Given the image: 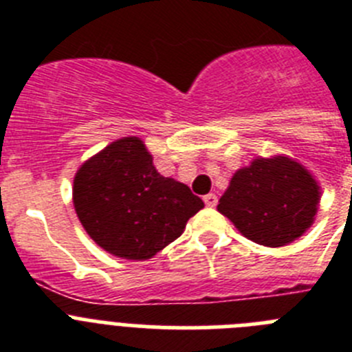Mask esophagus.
<instances>
[{"instance_id":"esophagus-1","label":"esophagus","mask_w":352,"mask_h":352,"mask_svg":"<svg viewBox=\"0 0 352 352\" xmlns=\"http://www.w3.org/2000/svg\"><path fill=\"white\" fill-rule=\"evenodd\" d=\"M204 203H206L208 208H214L217 206V203H219V197L214 194H208L204 195Z\"/></svg>"}]
</instances>
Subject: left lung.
Returning <instances> with one entry per match:
<instances>
[{
	"mask_svg": "<svg viewBox=\"0 0 352 352\" xmlns=\"http://www.w3.org/2000/svg\"><path fill=\"white\" fill-rule=\"evenodd\" d=\"M319 201L321 186L314 174L287 155H273L236 170L217 210L245 238L276 248L309 231Z\"/></svg>",
	"mask_w": 352,
	"mask_h": 352,
	"instance_id": "left-lung-1",
	"label": "left lung"
}]
</instances>
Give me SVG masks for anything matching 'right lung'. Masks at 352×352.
<instances>
[{"mask_svg":"<svg viewBox=\"0 0 352 352\" xmlns=\"http://www.w3.org/2000/svg\"><path fill=\"white\" fill-rule=\"evenodd\" d=\"M74 208L84 231L105 252L146 261L173 243L204 203L185 183L162 176L141 138H121L82 162Z\"/></svg>","mask_w":352,"mask_h":352,"instance_id":"obj_1","label":"right lung"}]
</instances>
